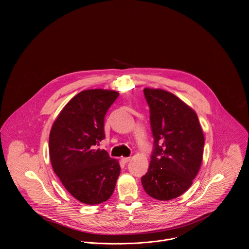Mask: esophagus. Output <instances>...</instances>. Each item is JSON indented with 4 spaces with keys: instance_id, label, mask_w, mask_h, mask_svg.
<instances>
[{
    "instance_id": "obj_1",
    "label": "esophagus",
    "mask_w": 249,
    "mask_h": 249,
    "mask_svg": "<svg viewBox=\"0 0 249 249\" xmlns=\"http://www.w3.org/2000/svg\"><path fill=\"white\" fill-rule=\"evenodd\" d=\"M122 162L124 163V164H126L129 160H130V157H122Z\"/></svg>"
}]
</instances>
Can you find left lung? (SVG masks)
Instances as JSON below:
<instances>
[{
	"instance_id": "8db88e82",
	"label": "left lung",
	"mask_w": 249,
	"mask_h": 249,
	"mask_svg": "<svg viewBox=\"0 0 249 249\" xmlns=\"http://www.w3.org/2000/svg\"><path fill=\"white\" fill-rule=\"evenodd\" d=\"M149 107L153 150L147 173L142 177L145 193L170 200L193 184L201 162L204 136L196 113L170 92L143 89Z\"/></svg>"
}]
</instances>
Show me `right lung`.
Instances as JSON below:
<instances>
[{
	"instance_id": "right-lung-1",
	"label": "right lung",
	"mask_w": 249,
	"mask_h": 249,
	"mask_svg": "<svg viewBox=\"0 0 249 249\" xmlns=\"http://www.w3.org/2000/svg\"><path fill=\"white\" fill-rule=\"evenodd\" d=\"M113 90H84L74 96L54 121L49 150L53 169L65 189L82 203L94 205L112 196L121 167L107 150L105 117L118 98Z\"/></svg>"
}]
</instances>
